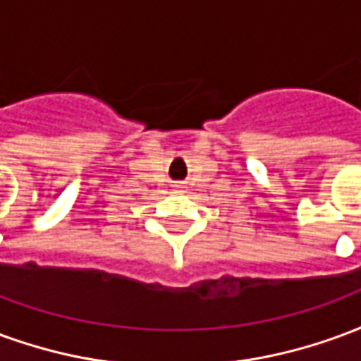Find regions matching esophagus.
Wrapping results in <instances>:
<instances>
[{"mask_svg":"<svg viewBox=\"0 0 361 361\" xmlns=\"http://www.w3.org/2000/svg\"><path fill=\"white\" fill-rule=\"evenodd\" d=\"M173 188H176V193H181L180 188H183V185H181V181H176V185H173Z\"/></svg>","mask_w":361,"mask_h":361,"instance_id":"esophagus-1","label":"esophagus"}]
</instances>
